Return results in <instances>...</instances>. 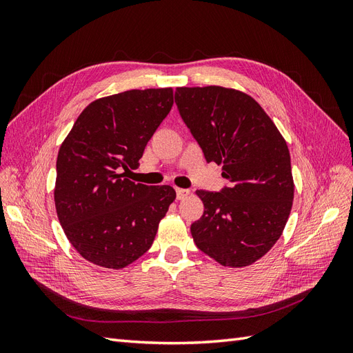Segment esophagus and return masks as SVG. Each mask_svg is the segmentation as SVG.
Wrapping results in <instances>:
<instances>
[{
  "label": "esophagus",
  "instance_id": "1",
  "mask_svg": "<svg viewBox=\"0 0 353 353\" xmlns=\"http://www.w3.org/2000/svg\"><path fill=\"white\" fill-rule=\"evenodd\" d=\"M188 194H190V191H188V190H184V188H176V199H178V200H184Z\"/></svg>",
  "mask_w": 353,
  "mask_h": 353
}]
</instances>
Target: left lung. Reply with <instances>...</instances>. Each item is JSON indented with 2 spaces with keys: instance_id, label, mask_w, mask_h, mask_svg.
Listing matches in <instances>:
<instances>
[{
  "instance_id": "left-lung-1",
  "label": "left lung",
  "mask_w": 353,
  "mask_h": 353,
  "mask_svg": "<svg viewBox=\"0 0 353 353\" xmlns=\"http://www.w3.org/2000/svg\"><path fill=\"white\" fill-rule=\"evenodd\" d=\"M175 103L208 162L230 187L197 190L203 216L191 223L197 248L223 266L243 268L271 250L290 215L294 183L279 128L250 95L234 88L181 87Z\"/></svg>"
}]
</instances>
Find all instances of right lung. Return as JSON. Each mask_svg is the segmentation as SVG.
Masks as SVG:
<instances>
[{
	"label": "right lung",
	"mask_w": 353,
	"mask_h": 353,
	"mask_svg": "<svg viewBox=\"0 0 353 353\" xmlns=\"http://www.w3.org/2000/svg\"><path fill=\"white\" fill-rule=\"evenodd\" d=\"M174 104L172 88L130 90L83 109L57 156L54 203L69 243L83 259L122 270L152 248L176 197L170 185L135 184L148 140Z\"/></svg>",
	"instance_id": "obj_1"
}]
</instances>
